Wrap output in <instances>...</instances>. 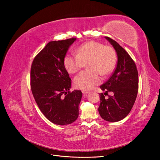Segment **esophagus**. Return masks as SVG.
<instances>
[{
  "instance_id": "34e87169",
  "label": "esophagus",
  "mask_w": 160,
  "mask_h": 160,
  "mask_svg": "<svg viewBox=\"0 0 160 160\" xmlns=\"http://www.w3.org/2000/svg\"><path fill=\"white\" fill-rule=\"evenodd\" d=\"M82 92L84 94H87L88 93V91H86V90H82Z\"/></svg>"
}]
</instances>
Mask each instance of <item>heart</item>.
<instances>
[{"label":"heart","instance_id":"b5f03b06","mask_svg":"<svg viewBox=\"0 0 160 160\" xmlns=\"http://www.w3.org/2000/svg\"><path fill=\"white\" fill-rule=\"evenodd\" d=\"M88 69L81 72L74 78V84L82 90H92L100 84L101 74L108 75L114 70L116 64V55L110 46H104L96 41L82 44L77 54H67L64 65L68 72L74 74L87 63Z\"/></svg>","mask_w":160,"mask_h":160}]
</instances>
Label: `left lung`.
I'll return each mask as SVG.
<instances>
[{
	"mask_svg": "<svg viewBox=\"0 0 160 160\" xmlns=\"http://www.w3.org/2000/svg\"><path fill=\"white\" fill-rule=\"evenodd\" d=\"M114 48L118 63L110 78L100 88L105 93L100 94L98 112L102 119L116 122L126 118L134 104L138 91V72L134 61L116 41L105 37ZM114 94L105 98V94Z\"/></svg>",
	"mask_w": 160,
	"mask_h": 160,
	"instance_id": "left-lung-1",
	"label": "left lung"
}]
</instances>
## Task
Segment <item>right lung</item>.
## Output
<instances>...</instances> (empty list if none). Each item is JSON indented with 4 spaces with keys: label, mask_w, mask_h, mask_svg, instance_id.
<instances>
[{
    "label": "right lung",
    "mask_w": 160,
    "mask_h": 160,
    "mask_svg": "<svg viewBox=\"0 0 160 160\" xmlns=\"http://www.w3.org/2000/svg\"><path fill=\"white\" fill-rule=\"evenodd\" d=\"M75 38L51 41L35 56L30 70V86L40 111L55 124L65 126L78 117L80 90L70 91L71 79L64 58Z\"/></svg>",
    "instance_id": "1"
}]
</instances>
